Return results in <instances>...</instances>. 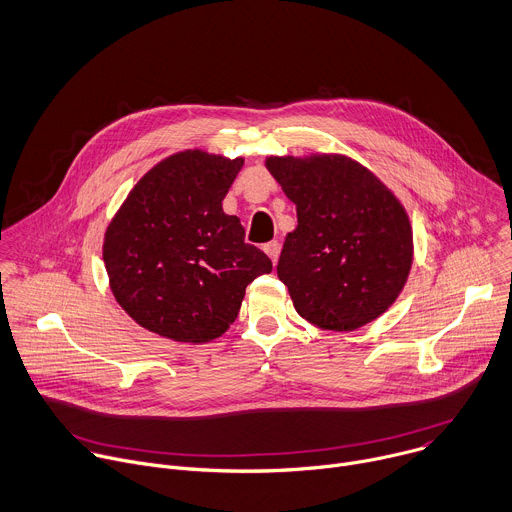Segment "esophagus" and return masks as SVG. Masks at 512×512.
Segmentation results:
<instances>
[{"mask_svg": "<svg viewBox=\"0 0 512 512\" xmlns=\"http://www.w3.org/2000/svg\"><path fill=\"white\" fill-rule=\"evenodd\" d=\"M264 252L268 254V258L272 260V264H276L278 256H280V244L278 242H268L264 244Z\"/></svg>", "mask_w": 512, "mask_h": 512, "instance_id": "1", "label": "esophagus"}]
</instances>
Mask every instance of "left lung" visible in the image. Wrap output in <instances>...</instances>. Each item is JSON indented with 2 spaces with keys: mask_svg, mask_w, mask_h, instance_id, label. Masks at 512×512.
Returning <instances> with one entry per match:
<instances>
[{
  "mask_svg": "<svg viewBox=\"0 0 512 512\" xmlns=\"http://www.w3.org/2000/svg\"><path fill=\"white\" fill-rule=\"evenodd\" d=\"M296 206L278 278L296 313L323 331H355L395 302L414 262V232L397 195L341 153L266 157Z\"/></svg>",
  "mask_w": 512,
  "mask_h": 512,
  "instance_id": "left-lung-1",
  "label": "left lung"
}]
</instances>
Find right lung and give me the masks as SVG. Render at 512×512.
I'll return each instance as SVG.
<instances>
[{
	"instance_id": "right-lung-1",
	"label": "right lung",
	"mask_w": 512,
	"mask_h": 512,
	"mask_svg": "<svg viewBox=\"0 0 512 512\" xmlns=\"http://www.w3.org/2000/svg\"><path fill=\"white\" fill-rule=\"evenodd\" d=\"M244 165L185 149L153 165L107 226L102 260L123 311L159 337L201 345L236 321L246 286L272 272L222 201Z\"/></svg>"
}]
</instances>
